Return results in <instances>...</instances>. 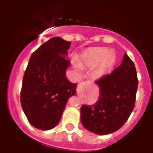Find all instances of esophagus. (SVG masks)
I'll list each match as a JSON object with an SVG mask.
<instances>
[{
	"label": "esophagus",
	"mask_w": 153,
	"mask_h": 153,
	"mask_svg": "<svg viewBox=\"0 0 153 153\" xmlns=\"http://www.w3.org/2000/svg\"><path fill=\"white\" fill-rule=\"evenodd\" d=\"M89 83H90V81H84V82H81V83H79V84L78 85L77 91H79V90H82L86 85L89 84Z\"/></svg>",
	"instance_id": "34e87169"
}]
</instances>
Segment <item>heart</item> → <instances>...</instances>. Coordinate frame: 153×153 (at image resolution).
I'll use <instances>...</instances> for the list:
<instances>
[{
    "label": "heart",
    "mask_w": 153,
    "mask_h": 153,
    "mask_svg": "<svg viewBox=\"0 0 153 153\" xmlns=\"http://www.w3.org/2000/svg\"><path fill=\"white\" fill-rule=\"evenodd\" d=\"M81 60L89 66H96L101 63L97 73L102 75L114 64L116 58L114 53L105 47H93L83 53Z\"/></svg>",
    "instance_id": "b5f03b06"
}]
</instances>
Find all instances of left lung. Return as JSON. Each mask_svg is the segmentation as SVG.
Returning a JSON list of instances; mask_svg holds the SVG:
<instances>
[{
    "instance_id": "obj_1",
    "label": "left lung",
    "mask_w": 153,
    "mask_h": 153,
    "mask_svg": "<svg viewBox=\"0 0 153 153\" xmlns=\"http://www.w3.org/2000/svg\"><path fill=\"white\" fill-rule=\"evenodd\" d=\"M95 82L100 88L99 100L81 106V123L90 132L107 135L120 129L134 109L138 87L134 63L125 53L117 68Z\"/></svg>"
}]
</instances>
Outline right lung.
Masks as SVG:
<instances>
[{
  "label": "right lung",
  "instance_id": "add662e5",
  "mask_svg": "<svg viewBox=\"0 0 153 153\" xmlns=\"http://www.w3.org/2000/svg\"><path fill=\"white\" fill-rule=\"evenodd\" d=\"M70 42L55 36L32 53L21 92L22 109L28 121L42 130L53 129L59 123L67 100L76 93L77 83L66 76L70 65L65 56Z\"/></svg>",
  "mask_w": 153,
  "mask_h": 153
}]
</instances>
